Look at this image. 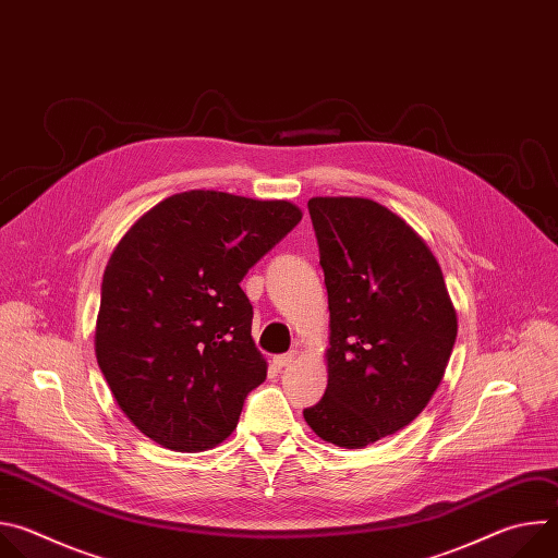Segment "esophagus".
I'll return each instance as SVG.
<instances>
[{"mask_svg": "<svg viewBox=\"0 0 558 558\" xmlns=\"http://www.w3.org/2000/svg\"><path fill=\"white\" fill-rule=\"evenodd\" d=\"M295 357H298V351H289V353L276 355V357H274V364H276L278 368H284V366H289L291 362H295Z\"/></svg>", "mask_w": 558, "mask_h": 558, "instance_id": "obj_1", "label": "esophagus"}]
</instances>
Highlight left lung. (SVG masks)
<instances>
[{
    "label": "left lung",
    "instance_id": "obj_1",
    "mask_svg": "<svg viewBox=\"0 0 558 558\" xmlns=\"http://www.w3.org/2000/svg\"><path fill=\"white\" fill-rule=\"evenodd\" d=\"M329 293L331 349L311 430L364 448L409 426L430 402L457 338L441 269L400 216L368 198H311Z\"/></svg>",
    "mask_w": 558,
    "mask_h": 558
}]
</instances>
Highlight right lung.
Here are the masks:
<instances>
[{"instance_id":"obj_1","label":"right lung","mask_w":558,"mask_h":558,"mask_svg":"<svg viewBox=\"0 0 558 558\" xmlns=\"http://www.w3.org/2000/svg\"><path fill=\"white\" fill-rule=\"evenodd\" d=\"M300 218L287 201L192 190L151 207L117 245L95 351L119 409L151 441L196 452L235 428L267 377L241 280Z\"/></svg>"}]
</instances>
